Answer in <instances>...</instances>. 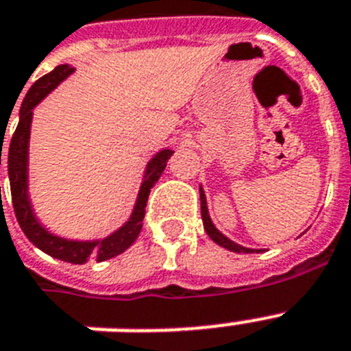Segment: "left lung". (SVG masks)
<instances>
[{
  "instance_id": "left-lung-1",
  "label": "left lung",
  "mask_w": 351,
  "mask_h": 351,
  "mask_svg": "<svg viewBox=\"0 0 351 351\" xmlns=\"http://www.w3.org/2000/svg\"><path fill=\"white\" fill-rule=\"evenodd\" d=\"M200 211H202L204 230H206V233L209 234V239L213 240V242H217L219 245H222V247H226V250L234 251V253H261V251H264V250H251V247H244V245L237 244V242L230 240L226 234H222L217 228H215V224L211 222V219H209L208 202H206V195H204L202 187H200Z\"/></svg>"
}]
</instances>
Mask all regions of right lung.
<instances>
[{"instance_id": "add662e5", "label": "right lung", "mask_w": 351, "mask_h": 351, "mask_svg": "<svg viewBox=\"0 0 351 351\" xmlns=\"http://www.w3.org/2000/svg\"><path fill=\"white\" fill-rule=\"evenodd\" d=\"M74 69L71 65H58L54 71H51L45 76H41L34 85L30 87L27 96L23 98L21 109H19V121L16 131L10 140L8 147V180H10V195H12V206L16 219L19 222V228L27 234V239L45 251L47 255L60 258L63 262L71 264H85L87 261H109L112 256L120 255L132 245V242L138 239L142 231L143 217H145V206H147L149 193L153 186L158 182V178L164 173L167 160L175 151L171 149H162L156 153L147 164V169L143 173L142 186L138 191L136 204L132 209L131 217L120 230L111 233L106 239L100 240H69L62 239L58 234H52L40 224L36 219L34 209L29 198V138H30V123H32V109L45 98L52 89H56L69 74H73ZM3 151V149H1ZM1 165V153H0Z\"/></svg>"}]
</instances>
